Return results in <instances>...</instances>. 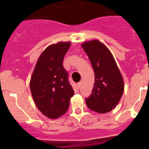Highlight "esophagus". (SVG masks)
I'll list each match as a JSON object with an SVG mask.
<instances>
[{"instance_id":"obj_1","label":"esophagus","mask_w":149,"mask_h":149,"mask_svg":"<svg viewBox=\"0 0 149 149\" xmlns=\"http://www.w3.org/2000/svg\"><path fill=\"white\" fill-rule=\"evenodd\" d=\"M81 84H82V83H81V82L77 83V87H78V89H80V88H81Z\"/></svg>"}]
</instances>
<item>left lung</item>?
Instances as JSON below:
<instances>
[{
    "mask_svg": "<svg viewBox=\"0 0 149 149\" xmlns=\"http://www.w3.org/2000/svg\"><path fill=\"white\" fill-rule=\"evenodd\" d=\"M82 48L91 62L95 73L92 94L86 98L87 107L98 113L111 111L120 101L124 82L110 50L98 40L85 42Z\"/></svg>",
    "mask_w": 149,
    "mask_h": 149,
    "instance_id": "obj_1",
    "label": "left lung"
}]
</instances>
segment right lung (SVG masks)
Segmentation results:
<instances>
[{"label": "right lung", "instance_id": "1", "mask_svg": "<svg viewBox=\"0 0 149 149\" xmlns=\"http://www.w3.org/2000/svg\"><path fill=\"white\" fill-rule=\"evenodd\" d=\"M70 45L68 42H61L46 48L30 78L34 102L42 113L50 119H57L66 113L74 93L68 81V74L63 65Z\"/></svg>", "mask_w": 149, "mask_h": 149}]
</instances>
